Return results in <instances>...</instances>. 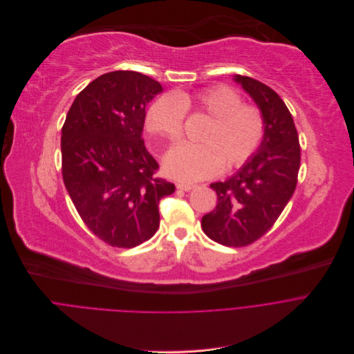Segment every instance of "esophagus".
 <instances>
[{
  "label": "esophagus",
  "instance_id": "obj_1",
  "mask_svg": "<svg viewBox=\"0 0 354 354\" xmlns=\"http://www.w3.org/2000/svg\"><path fill=\"white\" fill-rule=\"evenodd\" d=\"M194 187H195L194 184H185V183H178V184H177V188L181 189V191H189V189H192Z\"/></svg>",
  "mask_w": 354,
  "mask_h": 354
}]
</instances>
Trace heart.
I'll use <instances>...</instances> for the list:
<instances>
[{"instance_id": "heart-1", "label": "heart", "mask_w": 354, "mask_h": 354, "mask_svg": "<svg viewBox=\"0 0 354 354\" xmlns=\"http://www.w3.org/2000/svg\"><path fill=\"white\" fill-rule=\"evenodd\" d=\"M185 114L209 117L198 133L199 144H181L165 159L166 173L177 180L198 181L244 166L265 136V117L229 86L216 85L194 93H165L148 107L147 129L170 144L181 139Z\"/></svg>"}]
</instances>
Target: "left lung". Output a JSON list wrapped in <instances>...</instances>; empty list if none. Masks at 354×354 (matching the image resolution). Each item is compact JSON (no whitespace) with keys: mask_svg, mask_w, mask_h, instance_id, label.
Instances as JSON below:
<instances>
[{"mask_svg":"<svg viewBox=\"0 0 354 354\" xmlns=\"http://www.w3.org/2000/svg\"><path fill=\"white\" fill-rule=\"evenodd\" d=\"M265 117V136L257 155L216 191L215 209L202 218L203 233L226 247H245L261 239L290 201L300 169L299 133L280 96L265 84L236 75Z\"/></svg>","mask_w":354,"mask_h":354,"instance_id":"obj_1","label":"left lung"}]
</instances>
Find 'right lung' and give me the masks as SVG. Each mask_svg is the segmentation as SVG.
I'll return each instance as SVG.
<instances>
[{
    "label": "right lung",
    "mask_w": 354,
    "mask_h": 354,
    "mask_svg": "<svg viewBox=\"0 0 354 354\" xmlns=\"http://www.w3.org/2000/svg\"><path fill=\"white\" fill-rule=\"evenodd\" d=\"M162 85L135 71L92 81L71 106L61 135L62 180L86 227L132 248L159 229V201L174 192L142 139L145 107Z\"/></svg>",
    "instance_id": "1"
}]
</instances>
